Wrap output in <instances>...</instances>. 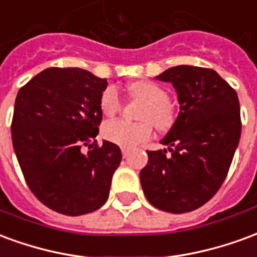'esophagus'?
Segmentation results:
<instances>
[{"instance_id":"obj_1","label":"esophagus","mask_w":257,"mask_h":257,"mask_svg":"<svg viewBox=\"0 0 257 257\" xmlns=\"http://www.w3.org/2000/svg\"><path fill=\"white\" fill-rule=\"evenodd\" d=\"M121 151H122L123 158H126V157L129 156V149H126V147H122V149H121Z\"/></svg>"}]
</instances>
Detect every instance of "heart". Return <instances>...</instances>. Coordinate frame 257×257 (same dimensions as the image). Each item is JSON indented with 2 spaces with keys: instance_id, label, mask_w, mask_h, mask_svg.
<instances>
[{
  "instance_id": "1",
  "label": "heart",
  "mask_w": 257,
  "mask_h": 257,
  "mask_svg": "<svg viewBox=\"0 0 257 257\" xmlns=\"http://www.w3.org/2000/svg\"><path fill=\"white\" fill-rule=\"evenodd\" d=\"M129 95L135 100L145 101L140 110L142 122L110 121L104 123L101 134L104 139L122 147H135L149 140L153 135V124L158 131H169L176 121L175 108L169 103V93L161 85L151 81H136L128 86ZM122 108V101L114 86H107L100 95L103 115L112 117Z\"/></svg>"
}]
</instances>
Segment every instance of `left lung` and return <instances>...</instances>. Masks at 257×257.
I'll list each match as a JSON object with an SVG mask.
<instances>
[{
  "label": "left lung",
  "instance_id": "1",
  "mask_svg": "<svg viewBox=\"0 0 257 257\" xmlns=\"http://www.w3.org/2000/svg\"><path fill=\"white\" fill-rule=\"evenodd\" d=\"M157 78L173 85L180 112L161 142L168 150L147 151L140 183L153 206L186 213L206 204L226 179L241 136L239 101L212 68L176 66Z\"/></svg>",
  "mask_w": 257,
  "mask_h": 257
}]
</instances>
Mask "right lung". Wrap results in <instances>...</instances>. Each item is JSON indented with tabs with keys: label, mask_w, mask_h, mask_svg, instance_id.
Here are the masks:
<instances>
[{
	"label": "right lung",
	"mask_w": 257,
	"mask_h": 257,
	"mask_svg": "<svg viewBox=\"0 0 257 257\" xmlns=\"http://www.w3.org/2000/svg\"><path fill=\"white\" fill-rule=\"evenodd\" d=\"M106 86V78L82 68L49 67L16 96L11 131L20 169L31 193L62 215L104 205L122 158L117 145L95 139Z\"/></svg>",
	"instance_id": "right-lung-1"
}]
</instances>
